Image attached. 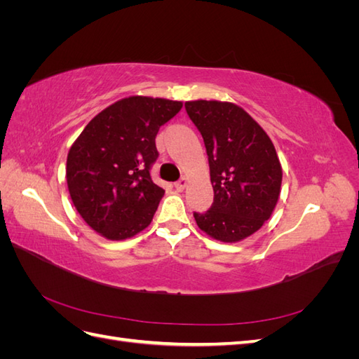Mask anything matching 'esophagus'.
Segmentation results:
<instances>
[{
    "mask_svg": "<svg viewBox=\"0 0 359 359\" xmlns=\"http://www.w3.org/2000/svg\"><path fill=\"white\" fill-rule=\"evenodd\" d=\"M187 184H189V180L186 178V177H182L178 182H175L173 184V186H175V189H177V191H182L184 189L187 187Z\"/></svg>",
    "mask_w": 359,
    "mask_h": 359,
    "instance_id": "obj_1",
    "label": "esophagus"
}]
</instances>
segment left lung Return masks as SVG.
<instances>
[{
    "label": "left lung",
    "mask_w": 359,
    "mask_h": 359,
    "mask_svg": "<svg viewBox=\"0 0 359 359\" xmlns=\"http://www.w3.org/2000/svg\"><path fill=\"white\" fill-rule=\"evenodd\" d=\"M186 111L203 137L214 190L212 206L194 212V220L217 241H243L273 215L280 198L283 170L273 140L235 103L190 100Z\"/></svg>",
    "instance_id": "left-lung-1"
}]
</instances>
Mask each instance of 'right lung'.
<instances>
[{
	"mask_svg": "<svg viewBox=\"0 0 359 359\" xmlns=\"http://www.w3.org/2000/svg\"><path fill=\"white\" fill-rule=\"evenodd\" d=\"M182 102L130 95L107 106L86 124L67 154L72 202L85 223L106 240L142 232L165 194L149 177L158 153V128Z\"/></svg>",
	"mask_w": 359,
	"mask_h": 359,
	"instance_id": "1",
	"label": "right lung"
}]
</instances>
